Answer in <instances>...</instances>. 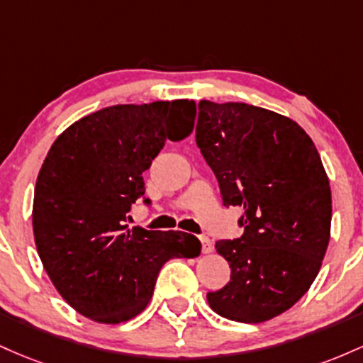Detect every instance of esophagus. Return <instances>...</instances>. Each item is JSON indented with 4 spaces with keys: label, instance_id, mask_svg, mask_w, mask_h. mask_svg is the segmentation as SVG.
<instances>
[{
    "label": "esophagus",
    "instance_id": "obj_1",
    "mask_svg": "<svg viewBox=\"0 0 363 363\" xmlns=\"http://www.w3.org/2000/svg\"><path fill=\"white\" fill-rule=\"evenodd\" d=\"M201 243H202V254H211V252H213L214 245L207 236H201Z\"/></svg>",
    "mask_w": 363,
    "mask_h": 363
}]
</instances>
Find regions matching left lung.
<instances>
[{
	"mask_svg": "<svg viewBox=\"0 0 363 363\" xmlns=\"http://www.w3.org/2000/svg\"><path fill=\"white\" fill-rule=\"evenodd\" d=\"M197 145L225 206H242L240 238L219 240L231 279L211 308L259 324L286 312L319 274L331 238V186L312 138L291 118L245 103H199Z\"/></svg>",
	"mask_w": 363,
	"mask_h": 363,
	"instance_id": "obj_1",
	"label": "left lung"
}]
</instances>
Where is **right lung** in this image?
Here are the masks:
<instances>
[{
	"label": "right lung",
	"instance_id": "right-lung-1",
	"mask_svg": "<svg viewBox=\"0 0 363 363\" xmlns=\"http://www.w3.org/2000/svg\"><path fill=\"white\" fill-rule=\"evenodd\" d=\"M195 115L189 99L109 106L70 125L43 162L32 206L40 262L65 302L94 323L133 319L164 262L201 254L194 235L127 225L144 197L142 173L166 138L194 132Z\"/></svg>",
	"mask_w": 363,
	"mask_h": 363
}]
</instances>
